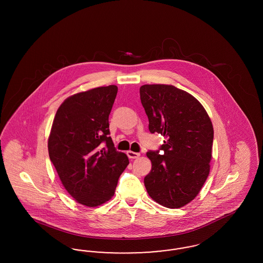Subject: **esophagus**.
<instances>
[{
  "instance_id": "34e87169",
  "label": "esophagus",
  "mask_w": 263,
  "mask_h": 263,
  "mask_svg": "<svg viewBox=\"0 0 263 263\" xmlns=\"http://www.w3.org/2000/svg\"><path fill=\"white\" fill-rule=\"evenodd\" d=\"M127 156L129 159H137L140 157V153H135V152H132V151H128L127 152Z\"/></svg>"
}]
</instances>
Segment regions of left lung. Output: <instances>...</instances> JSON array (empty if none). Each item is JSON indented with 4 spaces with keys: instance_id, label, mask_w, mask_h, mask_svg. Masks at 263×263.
<instances>
[{
    "instance_id": "8db88e82",
    "label": "left lung",
    "mask_w": 263,
    "mask_h": 263,
    "mask_svg": "<svg viewBox=\"0 0 263 263\" xmlns=\"http://www.w3.org/2000/svg\"><path fill=\"white\" fill-rule=\"evenodd\" d=\"M140 99L151 133L165 138L160 150L147 153L152 170L144 178L146 189L164 207H183L197 196L209 175L211 119L198 100L175 86L144 85Z\"/></svg>"
}]
</instances>
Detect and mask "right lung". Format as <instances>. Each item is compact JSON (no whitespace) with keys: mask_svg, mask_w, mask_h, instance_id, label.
<instances>
[{"mask_svg":"<svg viewBox=\"0 0 263 263\" xmlns=\"http://www.w3.org/2000/svg\"><path fill=\"white\" fill-rule=\"evenodd\" d=\"M117 90L111 85L68 98L58 108L51 128V162L68 193L88 207L111 199L129 163L109 137L108 116Z\"/></svg>","mask_w":263,"mask_h":263,"instance_id":"add662e5","label":"right lung"}]
</instances>
